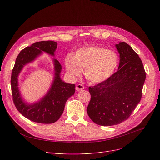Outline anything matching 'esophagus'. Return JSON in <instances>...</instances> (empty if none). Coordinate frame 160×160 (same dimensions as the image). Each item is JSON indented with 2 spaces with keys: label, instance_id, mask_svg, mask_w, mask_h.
I'll use <instances>...</instances> for the list:
<instances>
[{
  "label": "esophagus",
  "instance_id": "1",
  "mask_svg": "<svg viewBox=\"0 0 160 160\" xmlns=\"http://www.w3.org/2000/svg\"><path fill=\"white\" fill-rule=\"evenodd\" d=\"M84 89V86L83 85H81V84H78V85L76 86V90L77 91H79L82 90V89Z\"/></svg>",
  "mask_w": 160,
  "mask_h": 160
}]
</instances>
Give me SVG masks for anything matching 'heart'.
Returning a JSON list of instances; mask_svg holds the SVG:
<instances>
[{
    "label": "heart",
    "mask_w": 160,
    "mask_h": 160,
    "mask_svg": "<svg viewBox=\"0 0 160 160\" xmlns=\"http://www.w3.org/2000/svg\"><path fill=\"white\" fill-rule=\"evenodd\" d=\"M119 61V55L115 51L91 45L79 48L74 55L68 53L65 58V65L71 77L78 76L82 69L85 68V78L91 83H100L115 73Z\"/></svg>",
    "instance_id": "obj_1"
}]
</instances>
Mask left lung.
Returning a JSON list of instances; mask_svg holds the SVG:
<instances>
[{"label":"left lung","mask_w":160,"mask_h":160,"mask_svg":"<svg viewBox=\"0 0 160 160\" xmlns=\"http://www.w3.org/2000/svg\"><path fill=\"white\" fill-rule=\"evenodd\" d=\"M115 47L119 54L118 71L89 88L91 100L87 112L94 123L103 126L119 124L129 118L141 100L146 80L142 61L132 48L124 42Z\"/></svg>","instance_id":"left-lung-1"}]
</instances>
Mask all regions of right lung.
<instances>
[{
  "mask_svg": "<svg viewBox=\"0 0 160 160\" xmlns=\"http://www.w3.org/2000/svg\"><path fill=\"white\" fill-rule=\"evenodd\" d=\"M57 42L52 41H40L33 43L19 52L11 75V89L13 102L17 110L24 117L34 122L52 123L59 119L64 111L66 101L75 92V85L65 83L61 79V65L53 59L54 77L47 93L39 100L33 103L24 101L18 88V77L23 67L33 62L42 52L55 56Z\"/></svg>",
  "mask_w": 160,
  "mask_h": 160,
  "instance_id": "1",
  "label": "right lung"
}]
</instances>
